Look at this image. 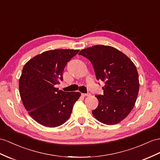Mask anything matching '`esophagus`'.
Masks as SVG:
<instances>
[{
  "instance_id": "esophagus-1",
  "label": "esophagus",
  "mask_w": 160,
  "mask_h": 160,
  "mask_svg": "<svg viewBox=\"0 0 160 160\" xmlns=\"http://www.w3.org/2000/svg\"><path fill=\"white\" fill-rule=\"evenodd\" d=\"M82 96L89 97V96H91V94H90V93H82Z\"/></svg>"
}]
</instances>
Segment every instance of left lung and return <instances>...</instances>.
<instances>
[{"mask_svg": "<svg viewBox=\"0 0 160 160\" xmlns=\"http://www.w3.org/2000/svg\"><path fill=\"white\" fill-rule=\"evenodd\" d=\"M79 55L90 60L97 80L105 82L103 95H95L98 107L92 113L96 119L108 125L118 124L134 108L139 91L136 66L116 48L95 45L82 49Z\"/></svg>", "mask_w": 160, "mask_h": 160, "instance_id": "obj_1", "label": "left lung"}]
</instances>
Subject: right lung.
I'll return each instance as SVG.
<instances>
[{"instance_id":"obj_1","label":"right lung","mask_w":160,"mask_h":160,"mask_svg":"<svg viewBox=\"0 0 160 160\" xmlns=\"http://www.w3.org/2000/svg\"><path fill=\"white\" fill-rule=\"evenodd\" d=\"M78 52L72 49L47 51L24 65L19 81L20 97L28 114L40 124L55 128L70 116L81 93L65 92L56 85L63 80L65 65Z\"/></svg>"}]
</instances>
